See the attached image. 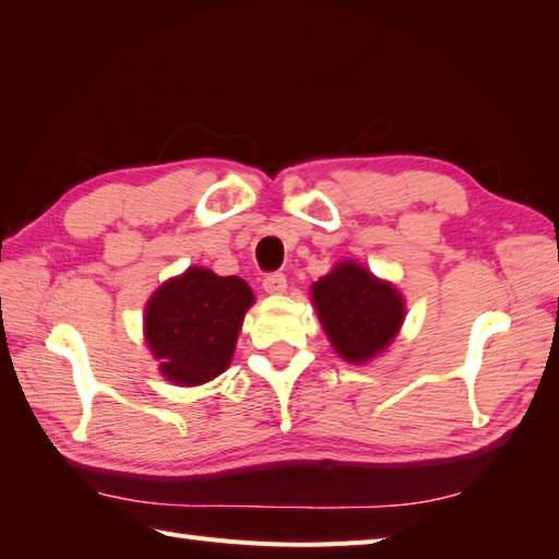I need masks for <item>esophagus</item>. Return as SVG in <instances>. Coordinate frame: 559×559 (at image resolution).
Segmentation results:
<instances>
[{"label":"esophagus","instance_id":"esophagus-1","mask_svg":"<svg viewBox=\"0 0 559 559\" xmlns=\"http://www.w3.org/2000/svg\"><path fill=\"white\" fill-rule=\"evenodd\" d=\"M263 289H265L267 294H275V296L287 294V289H289L287 277L280 275V272H275V275H267V277L263 280Z\"/></svg>","mask_w":559,"mask_h":559}]
</instances>
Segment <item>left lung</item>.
Segmentation results:
<instances>
[{
  "label": "left lung",
  "instance_id": "8db88e82",
  "mask_svg": "<svg viewBox=\"0 0 559 559\" xmlns=\"http://www.w3.org/2000/svg\"><path fill=\"white\" fill-rule=\"evenodd\" d=\"M311 301L332 349L354 366L388 352L406 318L402 292L356 260H342L313 282Z\"/></svg>",
  "mask_w": 559,
  "mask_h": 559
}]
</instances>
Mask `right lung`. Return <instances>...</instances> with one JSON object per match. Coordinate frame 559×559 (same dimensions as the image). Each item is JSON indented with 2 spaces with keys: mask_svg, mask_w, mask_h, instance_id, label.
I'll return each instance as SVG.
<instances>
[{
  "mask_svg": "<svg viewBox=\"0 0 559 559\" xmlns=\"http://www.w3.org/2000/svg\"><path fill=\"white\" fill-rule=\"evenodd\" d=\"M253 304L241 277H219L198 265L159 284L143 313V337L159 376L195 388L225 373Z\"/></svg>",
  "mask_w": 559,
  "mask_h": 559,
  "instance_id": "obj_1",
  "label": "right lung"
}]
</instances>
